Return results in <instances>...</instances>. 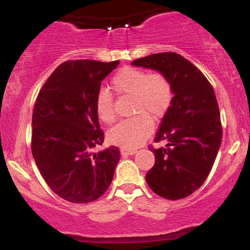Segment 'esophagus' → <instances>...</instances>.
I'll return each mask as SVG.
<instances>
[{
    "instance_id": "esophagus-1",
    "label": "esophagus",
    "mask_w": 250,
    "mask_h": 250,
    "mask_svg": "<svg viewBox=\"0 0 250 250\" xmlns=\"http://www.w3.org/2000/svg\"><path fill=\"white\" fill-rule=\"evenodd\" d=\"M136 152L135 149H126V148H121V153L124 156H132Z\"/></svg>"
}]
</instances>
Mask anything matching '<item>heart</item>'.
I'll return each instance as SVG.
<instances>
[{
	"label": "heart",
	"mask_w": 250,
	"mask_h": 250,
	"mask_svg": "<svg viewBox=\"0 0 250 250\" xmlns=\"http://www.w3.org/2000/svg\"><path fill=\"white\" fill-rule=\"evenodd\" d=\"M111 86L118 94L132 95L133 112L138 115L112 127L107 134L108 141L122 148H138L153 129L150 116L160 119L168 112L174 98L172 84L160 73L148 74L139 68L124 67L112 77ZM94 110L101 122H114V98L108 90L98 92Z\"/></svg>",
	"instance_id": "heart-1"
}]
</instances>
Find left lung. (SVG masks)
<instances>
[{"instance_id":"8db88e82","label":"left lung","mask_w":250,"mask_h":250,"mask_svg":"<svg viewBox=\"0 0 250 250\" xmlns=\"http://www.w3.org/2000/svg\"><path fill=\"white\" fill-rule=\"evenodd\" d=\"M132 64L165 75L173 86L172 105L155 139L168 143L166 148L150 149L156 160L146 181L158 196L182 199L203 186L221 146L220 109L213 86L196 66L175 52L150 54Z\"/></svg>"}]
</instances>
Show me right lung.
I'll return each instance as SVG.
<instances>
[{"label": "right lung", "instance_id": "add662e5", "mask_svg": "<svg viewBox=\"0 0 250 250\" xmlns=\"http://www.w3.org/2000/svg\"><path fill=\"white\" fill-rule=\"evenodd\" d=\"M119 61L61 63L37 95L32 119V152L47 186L74 204L97 200L110 186L119 162L117 146L99 152L104 132L94 110L101 82Z\"/></svg>", "mask_w": 250, "mask_h": 250}]
</instances>
